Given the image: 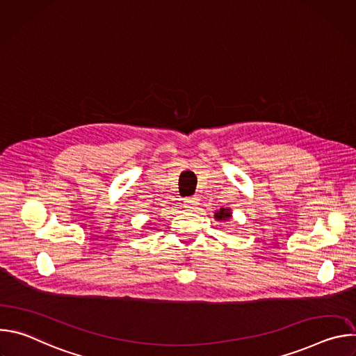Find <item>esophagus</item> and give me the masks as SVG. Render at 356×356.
I'll use <instances>...</instances> for the list:
<instances>
[{"label":"esophagus","mask_w":356,"mask_h":356,"mask_svg":"<svg viewBox=\"0 0 356 356\" xmlns=\"http://www.w3.org/2000/svg\"><path fill=\"white\" fill-rule=\"evenodd\" d=\"M184 202H186V207H187L188 210H193V209H195V207L198 206V198H197L195 195L187 197V198L184 200Z\"/></svg>","instance_id":"obj_1"}]
</instances>
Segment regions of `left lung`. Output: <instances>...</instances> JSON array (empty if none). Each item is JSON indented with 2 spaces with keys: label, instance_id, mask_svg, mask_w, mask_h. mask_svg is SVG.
<instances>
[{
  "label": "left lung",
  "instance_id": "8db88e82",
  "mask_svg": "<svg viewBox=\"0 0 356 356\" xmlns=\"http://www.w3.org/2000/svg\"><path fill=\"white\" fill-rule=\"evenodd\" d=\"M229 217H231V213H229V210H227V209H221L220 211H217V213H216V218H217V220L228 221V220H229Z\"/></svg>",
  "mask_w": 356,
  "mask_h": 356
}]
</instances>
